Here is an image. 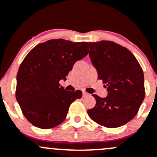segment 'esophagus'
I'll list each match as a JSON object with an SVG mask.
<instances>
[{
    "label": "esophagus",
    "mask_w": 157,
    "mask_h": 157,
    "mask_svg": "<svg viewBox=\"0 0 157 157\" xmlns=\"http://www.w3.org/2000/svg\"><path fill=\"white\" fill-rule=\"evenodd\" d=\"M88 95H89V93H87V92H83V97L88 96Z\"/></svg>",
    "instance_id": "34e87169"
}]
</instances>
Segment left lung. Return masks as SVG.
<instances>
[{
  "label": "left lung",
  "instance_id": "left-lung-1",
  "mask_svg": "<svg viewBox=\"0 0 157 157\" xmlns=\"http://www.w3.org/2000/svg\"><path fill=\"white\" fill-rule=\"evenodd\" d=\"M89 56L103 80L108 95H92L95 106L87 110L90 117L101 126L117 128L135 117L144 99L143 70L135 56L113 41L89 43Z\"/></svg>",
  "mask_w": 157,
  "mask_h": 157
}]
</instances>
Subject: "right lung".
I'll return each instance as SVG.
<instances>
[{
	"mask_svg": "<svg viewBox=\"0 0 157 157\" xmlns=\"http://www.w3.org/2000/svg\"><path fill=\"white\" fill-rule=\"evenodd\" d=\"M87 54V42L54 39L39 44L26 56L16 77V98L31 124L47 129L65 120L82 92L65 90L59 81L65 80L74 63Z\"/></svg>",
	"mask_w": 157,
	"mask_h": 157,
	"instance_id": "right-lung-1",
	"label": "right lung"
}]
</instances>
